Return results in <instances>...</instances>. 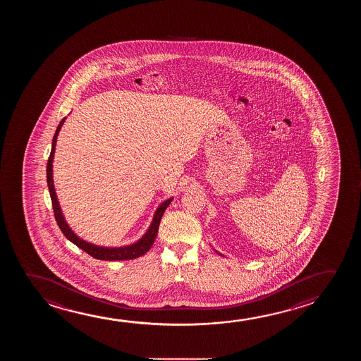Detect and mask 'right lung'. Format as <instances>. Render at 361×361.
<instances>
[{
  "mask_svg": "<svg viewBox=\"0 0 361 361\" xmlns=\"http://www.w3.org/2000/svg\"><path fill=\"white\" fill-rule=\"evenodd\" d=\"M64 121H66V118H63L62 121H61L57 130H56V134L53 136L52 149H51V155L48 157L47 162L48 190H49V195H51V200H52L54 217H56V221H57L58 226H59V228L62 231L63 235H66L75 246H78L80 250L87 252L89 256L100 259V261H126V259H135L137 257L145 255L152 248V245H154V240L157 238V231H159V225H160L162 214L165 212V209H167V206L171 204L173 197L164 201L157 207V212H155L154 219H152V225L149 227V230L147 231V233L142 235L137 242L130 245V246L108 248V247L95 246V245H92V243H89L87 240L79 238L78 235H75L73 231H72V228H69L68 224L66 222L64 217H63L62 209H61V206H59V202H58L57 195H56V190H54V185H53V157H54L58 133L61 130Z\"/></svg>",
  "mask_w": 361,
  "mask_h": 361,
  "instance_id": "1",
  "label": "right lung"
}]
</instances>
